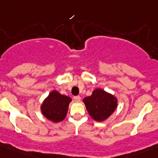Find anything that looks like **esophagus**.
I'll use <instances>...</instances> for the list:
<instances>
[{
	"instance_id": "esophagus-1",
	"label": "esophagus",
	"mask_w": 158,
	"mask_h": 158,
	"mask_svg": "<svg viewBox=\"0 0 158 158\" xmlns=\"http://www.w3.org/2000/svg\"><path fill=\"white\" fill-rule=\"evenodd\" d=\"M74 100L76 102H80V100H81V98H80L79 96H75V97H74Z\"/></svg>"
}]
</instances>
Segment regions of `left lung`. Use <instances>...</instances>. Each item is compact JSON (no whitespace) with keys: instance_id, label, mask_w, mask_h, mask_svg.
Wrapping results in <instances>:
<instances>
[{"instance_id":"8db88e82","label":"left lung","mask_w":158,"mask_h":158,"mask_svg":"<svg viewBox=\"0 0 158 158\" xmlns=\"http://www.w3.org/2000/svg\"><path fill=\"white\" fill-rule=\"evenodd\" d=\"M83 102L89 115L98 122L104 121L110 117L118 103L117 98L114 95L102 89H94L91 96L84 98Z\"/></svg>"}]
</instances>
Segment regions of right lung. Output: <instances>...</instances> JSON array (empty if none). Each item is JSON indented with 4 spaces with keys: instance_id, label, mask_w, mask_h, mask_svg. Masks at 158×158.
<instances>
[{
    "instance_id": "1",
    "label": "right lung",
    "mask_w": 158,
    "mask_h": 158,
    "mask_svg": "<svg viewBox=\"0 0 158 158\" xmlns=\"http://www.w3.org/2000/svg\"><path fill=\"white\" fill-rule=\"evenodd\" d=\"M72 99L53 90L43 100L40 109L44 116L53 123L60 122L66 116Z\"/></svg>"
}]
</instances>
